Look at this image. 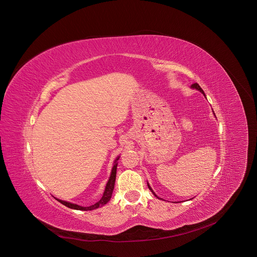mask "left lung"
<instances>
[{"label":"left lung","mask_w":257,"mask_h":257,"mask_svg":"<svg viewBox=\"0 0 257 257\" xmlns=\"http://www.w3.org/2000/svg\"><path fill=\"white\" fill-rule=\"evenodd\" d=\"M192 89H196V90H198V91H200V92H201V93H202V94H204V96H206V95H205V93H204V91H203V90H202V88H201V87H200V85H199V84H198V83H197V82H195V83H193V84H192ZM147 186H148V189H149V190H150V191H151V193H152V194H153V195H154V196H155V197H156V198H158V197H157V196H156V195H155V193H154V192H153V190H152V189H151V188H150V186H149V184H148V183H147Z\"/></svg>","instance_id":"left-lung-1"}]
</instances>
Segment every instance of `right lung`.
Masks as SVG:
<instances>
[{
  "instance_id": "right-lung-1",
  "label": "right lung",
  "mask_w": 257,
  "mask_h": 257,
  "mask_svg": "<svg viewBox=\"0 0 257 257\" xmlns=\"http://www.w3.org/2000/svg\"><path fill=\"white\" fill-rule=\"evenodd\" d=\"M119 158H120V157L118 156V157L116 158V160H115L114 166H113V168H112V173H111L110 179H109V181H108V183H107V185H106L105 192H104V194H103L102 199H101L98 203H96V204H94V205H92V206H90V207H81V206H78V205H76V204H72V203H69V202L62 201V200H58V199H56V200H57L59 203H61L62 205L66 206V207H68V208H70V209H73V210H80V211H91V210H95V209H98V208H100V207L106 205V204L110 201V199H111V197H112L113 190H114L115 180H116V174H117V165H118L117 160H118Z\"/></svg>"
}]
</instances>
